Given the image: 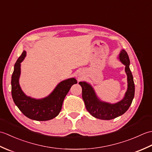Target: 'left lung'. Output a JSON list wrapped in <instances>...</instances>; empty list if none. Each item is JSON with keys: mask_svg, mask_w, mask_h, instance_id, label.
I'll list each match as a JSON object with an SVG mask.
<instances>
[{"mask_svg": "<svg viewBox=\"0 0 152 152\" xmlns=\"http://www.w3.org/2000/svg\"><path fill=\"white\" fill-rule=\"evenodd\" d=\"M119 59L125 65V72L127 75L128 88L125 97L114 104L100 101L96 97L92 87L86 82H79L82 88V98L87 110L96 118L110 120L124 114L127 110L134 96V83L133 76L129 69L130 60L128 54L123 50L119 54Z\"/></svg>", "mask_w": 152, "mask_h": 152, "instance_id": "obj_1", "label": "left lung"}]
</instances>
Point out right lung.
I'll use <instances>...</instances> for the list:
<instances>
[{
  "label": "right lung",
  "mask_w": 152,
  "mask_h": 152,
  "mask_svg": "<svg viewBox=\"0 0 152 152\" xmlns=\"http://www.w3.org/2000/svg\"><path fill=\"white\" fill-rule=\"evenodd\" d=\"M26 56L23 51L14 65L12 76V96L15 105L27 118L37 121H47L56 118L62 108L64 99L71 86L76 83L75 78L61 82L48 97L37 100L25 95L19 84L20 76V63Z\"/></svg>",
  "instance_id": "add662e5"
}]
</instances>
